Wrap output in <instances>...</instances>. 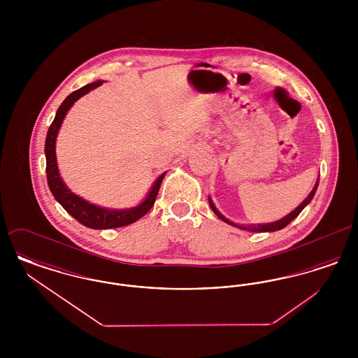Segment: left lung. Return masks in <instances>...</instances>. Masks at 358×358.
Returning <instances> with one entry per match:
<instances>
[{
	"label": "left lung",
	"instance_id": "obj_1",
	"mask_svg": "<svg viewBox=\"0 0 358 358\" xmlns=\"http://www.w3.org/2000/svg\"><path fill=\"white\" fill-rule=\"evenodd\" d=\"M318 184H320V178L317 180V182H315V185L313 187V190L310 192V194L307 196L306 199L301 203V204L298 205L291 213H289L287 216H285L283 219H280V220H278V222H267V224H248V225H244V224H238V222H231V220H228L227 217H224L222 213L217 210V208L213 204V201L210 200V197H208V200H209V205H210V208H212V210L222 219V222H227V224H229V225H234V227H236L238 229H243V231H250V232H275V231H279V229H283L286 225H289V222H292L302 210H303V208L306 206L311 200H313V197H314V194H315V192H317V187H318Z\"/></svg>",
	"mask_w": 358,
	"mask_h": 358
}]
</instances>
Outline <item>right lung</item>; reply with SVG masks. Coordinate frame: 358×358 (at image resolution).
<instances>
[{
    "instance_id": "1",
    "label": "right lung",
    "mask_w": 358,
    "mask_h": 358,
    "mask_svg": "<svg viewBox=\"0 0 358 358\" xmlns=\"http://www.w3.org/2000/svg\"><path fill=\"white\" fill-rule=\"evenodd\" d=\"M102 80L90 83L85 85L64 99V102L60 104V107L56 111L55 120L51 123L48 133H47V139H45V158H47V180H48V187L51 189L53 197L56 201L62 205L69 215L76 219L80 224H83L87 228L92 229H110V228H118V227H124L129 224H133L136 220H139L142 216H145L154 205V201L157 199L158 190L161 187V182L165 177V173H162L154 182L153 187L150 189L149 194L146 199L139 205L130 209H107L98 205L91 204L88 201L83 200L82 197L76 196L69 190L67 185L63 182L60 174H59V168H57V161H56V138L57 133L60 130V126L63 123V120L66 114L69 113V108L72 104L80 99L87 92L91 90L102 85Z\"/></svg>"
}]
</instances>
